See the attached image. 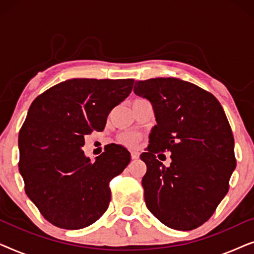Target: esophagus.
Listing matches in <instances>:
<instances>
[{
	"label": "esophagus",
	"mask_w": 254,
	"mask_h": 254,
	"mask_svg": "<svg viewBox=\"0 0 254 254\" xmlns=\"http://www.w3.org/2000/svg\"><path fill=\"white\" fill-rule=\"evenodd\" d=\"M130 156H131V159H137L140 157V154H138V151H131L130 152Z\"/></svg>",
	"instance_id": "obj_1"
}]
</instances>
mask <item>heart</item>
I'll use <instances>...</instances> for the list:
<instances>
[{"label": "heart", "instance_id": "obj_1", "mask_svg": "<svg viewBox=\"0 0 254 254\" xmlns=\"http://www.w3.org/2000/svg\"><path fill=\"white\" fill-rule=\"evenodd\" d=\"M118 141H119L121 144L133 148V147H136L138 141H140V138L133 133H124L118 137Z\"/></svg>", "mask_w": 254, "mask_h": 254}]
</instances>
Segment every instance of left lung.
<instances>
[{
    "instance_id": "left-lung-1",
    "label": "left lung",
    "mask_w": 254,
    "mask_h": 254,
    "mask_svg": "<svg viewBox=\"0 0 254 254\" xmlns=\"http://www.w3.org/2000/svg\"><path fill=\"white\" fill-rule=\"evenodd\" d=\"M134 92L150 100L157 121L140 156L147 165L142 179L147 208L171 229L199 228L228 193L236 168L223 107L210 92L179 78L138 81ZM166 151L172 152L169 168L157 159Z\"/></svg>"
}]
</instances>
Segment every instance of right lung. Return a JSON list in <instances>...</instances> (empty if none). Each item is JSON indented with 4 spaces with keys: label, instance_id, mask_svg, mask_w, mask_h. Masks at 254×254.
Masks as SVG:
<instances>
[{
    "label": "right lung",
    "instance_id": "obj_1",
    "mask_svg": "<svg viewBox=\"0 0 254 254\" xmlns=\"http://www.w3.org/2000/svg\"><path fill=\"white\" fill-rule=\"evenodd\" d=\"M133 85L134 79H69L31 104L18 135V169L26 195L55 227H89L109 208L110 182L129 164V151L107 144L90 162L82 147Z\"/></svg>",
    "mask_w": 254,
    "mask_h": 254
}]
</instances>
